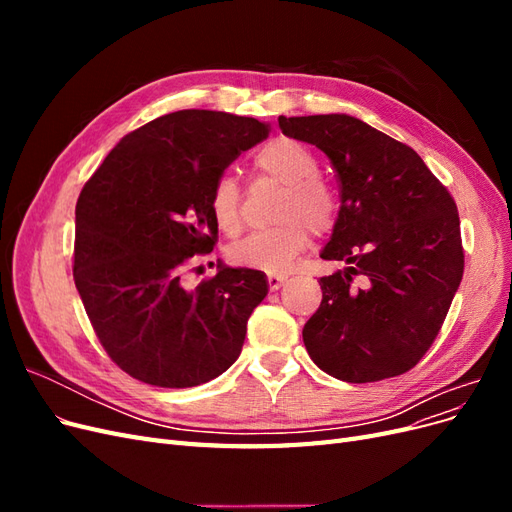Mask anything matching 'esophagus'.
<instances>
[{
  "label": "esophagus",
  "mask_w": 512,
  "mask_h": 512,
  "mask_svg": "<svg viewBox=\"0 0 512 512\" xmlns=\"http://www.w3.org/2000/svg\"><path fill=\"white\" fill-rule=\"evenodd\" d=\"M286 280H288V275H282V273H269V277H267V282H269V290H280L284 284H286Z\"/></svg>",
  "instance_id": "obj_1"
}]
</instances>
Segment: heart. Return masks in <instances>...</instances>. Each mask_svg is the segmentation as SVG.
Wrapping results in <instances>:
<instances>
[{
    "label": "heart",
    "instance_id": "obj_1",
    "mask_svg": "<svg viewBox=\"0 0 512 512\" xmlns=\"http://www.w3.org/2000/svg\"><path fill=\"white\" fill-rule=\"evenodd\" d=\"M254 166L258 173L284 185L275 220L267 230H256L228 250V258L241 267L277 273L288 269L309 245V230L327 232L337 213V203L327 183L318 179V160L312 151L292 138H275L262 147ZM209 207L215 224L226 235L241 230V192L232 175L213 183Z\"/></svg>",
    "mask_w": 512,
    "mask_h": 512
}]
</instances>
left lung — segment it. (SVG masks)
<instances>
[{"label": "left lung", "instance_id": "obj_1", "mask_svg": "<svg viewBox=\"0 0 512 512\" xmlns=\"http://www.w3.org/2000/svg\"><path fill=\"white\" fill-rule=\"evenodd\" d=\"M286 136L327 153L339 179L320 258L322 303L305 322L312 361L344 382L406 374L431 348L463 277L453 196L408 145L350 115L280 117Z\"/></svg>", "mask_w": 512, "mask_h": 512}]
</instances>
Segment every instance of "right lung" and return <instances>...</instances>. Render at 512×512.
<instances>
[{
  "label": "right lung",
  "mask_w": 512,
  "mask_h": 512,
  "mask_svg": "<svg viewBox=\"0 0 512 512\" xmlns=\"http://www.w3.org/2000/svg\"><path fill=\"white\" fill-rule=\"evenodd\" d=\"M269 136V123L218 111H177L126 134L76 203L74 284L106 354L132 378L188 389L235 363L267 275L218 265L183 284L213 250V183Z\"/></svg>",
  "instance_id": "1"
}]
</instances>
